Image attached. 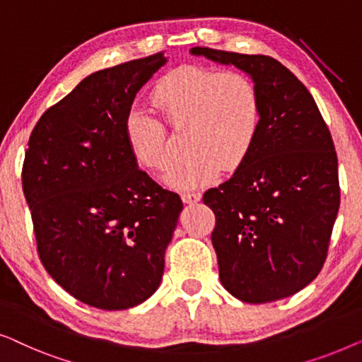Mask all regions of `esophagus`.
<instances>
[{"mask_svg":"<svg viewBox=\"0 0 362 362\" xmlns=\"http://www.w3.org/2000/svg\"><path fill=\"white\" fill-rule=\"evenodd\" d=\"M182 200H183V203H188V205H192V203H197V202L202 200V193H198V192L182 193Z\"/></svg>","mask_w":362,"mask_h":362,"instance_id":"1","label":"esophagus"}]
</instances>
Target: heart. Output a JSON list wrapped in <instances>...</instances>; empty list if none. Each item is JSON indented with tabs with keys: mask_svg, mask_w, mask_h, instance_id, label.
Returning a JSON list of instances; mask_svg holds the SVG:
<instances>
[{
	"mask_svg": "<svg viewBox=\"0 0 362 362\" xmlns=\"http://www.w3.org/2000/svg\"><path fill=\"white\" fill-rule=\"evenodd\" d=\"M152 105L170 128L183 129L188 154L165 172L164 182L177 190L210 185L244 164L261 126V98L254 81L239 72L182 65L156 81ZM131 156L149 170L169 160L164 126L144 110L132 108L124 118Z\"/></svg>",
	"mask_w": 362,
	"mask_h": 362,
	"instance_id": "1",
	"label": "heart"
}]
</instances>
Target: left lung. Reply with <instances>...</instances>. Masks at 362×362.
<instances>
[{
  "label": "left lung",
  "instance_id": "1",
  "mask_svg": "<svg viewBox=\"0 0 362 362\" xmlns=\"http://www.w3.org/2000/svg\"><path fill=\"white\" fill-rule=\"evenodd\" d=\"M190 54L234 65L261 98L251 154L203 195L216 216L211 243L223 287L247 303L297 293L322 271L339 208L328 126L305 85L276 59L208 47Z\"/></svg>",
  "mask_w": 362,
  "mask_h": 362
}]
</instances>
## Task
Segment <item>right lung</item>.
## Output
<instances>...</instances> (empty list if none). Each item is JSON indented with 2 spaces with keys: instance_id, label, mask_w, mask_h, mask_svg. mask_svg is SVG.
Segmentation results:
<instances>
[{
  "instance_id": "obj_1",
  "label": "right lung",
  "mask_w": 362,
  "mask_h": 362,
  "mask_svg": "<svg viewBox=\"0 0 362 362\" xmlns=\"http://www.w3.org/2000/svg\"><path fill=\"white\" fill-rule=\"evenodd\" d=\"M164 54L98 70L29 137L23 190L45 271L90 307L126 310L159 288L182 200L142 172L124 137L136 93Z\"/></svg>"
}]
</instances>
